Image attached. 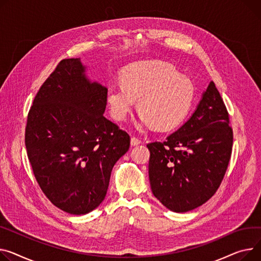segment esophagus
Listing matches in <instances>:
<instances>
[{"instance_id": "obj_1", "label": "esophagus", "mask_w": 261, "mask_h": 261, "mask_svg": "<svg viewBox=\"0 0 261 261\" xmlns=\"http://www.w3.org/2000/svg\"><path fill=\"white\" fill-rule=\"evenodd\" d=\"M141 143H142V141L140 140V138H137L136 136L131 137V145L132 146H137V145H140Z\"/></svg>"}]
</instances>
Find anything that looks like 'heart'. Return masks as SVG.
<instances>
[{"mask_svg": "<svg viewBox=\"0 0 261 261\" xmlns=\"http://www.w3.org/2000/svg\"><path fill=\"white\" fill-rule=\"evenodd\" d=\"M120 81L121 85L112 84L107 90L110 112L116 120L126 119L138 99L142 123L168 130L181 123L193 103V83L164 62L133 63L121 71Z\"/></svg>", "mask_w": 261, "mask_h": 261, "instance_id": "heart-1", "label": "heart"}]
</instances>
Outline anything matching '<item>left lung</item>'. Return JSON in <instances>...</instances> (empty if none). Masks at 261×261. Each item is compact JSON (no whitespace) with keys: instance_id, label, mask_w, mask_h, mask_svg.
<instances>
[{"instance_id":"1","label":"left lung","mask_w":261,"mask_h":261,"mask_svg":"<svg viewBox=\"0 0 261 261\" xmlns=\"http://www.w3.org/2000/svg\"><path fill=\"white\" fill-rule=\"evenodd\" d=\"M230 116L216 86H207L193 115L165 142L147 145L154 196L184 213L209 200L227 172L233 148Z\"/></svg>"}]
</instances>
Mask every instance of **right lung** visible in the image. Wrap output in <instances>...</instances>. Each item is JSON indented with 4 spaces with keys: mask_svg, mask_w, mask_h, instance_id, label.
<instances>
[{
    "mask_svg": "<svg viewBox=\"0 0 261 261\" xmlns=\"http://www.w3.org/2000/svg\"><path fill=\"white\" fill-rule=\"evenodd\" d=\"M80 59L62 60L27 115L25 145L34 177L59 209L74 215L97 207L130 135L103 116L107 88L86 79Z\"/></svg>",
    "mask_w": 261,
    "mask_h": 261,
    "instance_id": "add662e5",
    "label": "right lung"
}]
</instances>
